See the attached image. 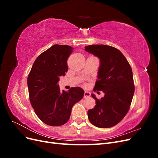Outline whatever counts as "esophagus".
Here are the masks:
<instances>
[{
	"label": "esophagus",
	"instance_id": "esophagus-1",
	"mask_svg": "<svg viewBox=\"0 0 158 158\" xmlns=\"http://www.w3.org/2000/svg\"><path fill=\"white\" fill-rule=\"evenodd\" d=\"M90 96V93L89 92H87V91H85L84 92V98H88Z\"/></svg>",
	"mask_w": 158,
	"mask_h": 158
}]
</instances>
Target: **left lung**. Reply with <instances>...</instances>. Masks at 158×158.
Segmentation results:
<instances>
[{
    "instance_id": "8db88e82",
    "label": "left lung",
    "mask_w": 158,
    "mask_h": 158,
    "mask_svg": "<svg viewBox=\"0 0 158 158\" xmlns=\"http://www.w3.org/2000/svg\"><path fill=\"white\" fill-rule=\"evenodd\" d=\"M85 50L100 60L98 80L94 92L103 91L100 99L92 94L95 100V107L88 111L90 123L99 128L116 125L125 117L130 109L135 93L132 71L122 52L113 47L91 45Z\"/></svg>"
}]
</instances>
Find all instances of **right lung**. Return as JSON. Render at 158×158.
Listing matches in <instances>:
<instances>
[{"mask_svg":"<svg viewBox=\"0 0 158 158\" xmlns=\"http://www.w3.org/2000/svg\"><path fill=\"white\" fill-rule=\"evenodd\" d=\"M73 48L54 45L37 57L27 77L30 101L37 116L50 126H61L69 120L72 108L82 99L80 87L61 91L58 82L68 71L67 60Z\"/></svg>","mask_w":158,"mask_h":158,"instance_id":"add662e5","label":"right lung"}]
</instances>
